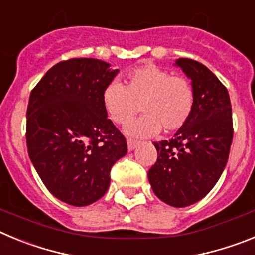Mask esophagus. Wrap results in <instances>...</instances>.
Segmentation results:
<instances>
[{
	"label": "esophagus",
	"mask_w": 255,
	"mask_h": 255,
	"mask_svg": "<svg viewBox=\"0 0 255 255\" xmlns=\"http://www.w3.org/2000/svg\"><path fill=\"white\" fill-rule=\"evenodd\" d=\"M139 145V141L136 140H131V139H128V149L131 152V150H134L135 148L138 147Z\"/></svg>",
	"instance_id": "34e87169"
}]
</instances>
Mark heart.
Returning a JSON list of instances; mask_svg holds the SVG:
<instances>
[{
	"label": "heart",
	"instance_id": "1",
	"mask_svg": "<svg viewBox=\"0 0 255 255\" xmlns=\"http://www.w3.org/2000/svg\"><path fill=\"white\" fill-rule=\"evenodd\" d=\"M102 102L116 124H126L140 111L144 116L128 124L125 132L135 138H149L172 132L185 125L195 106L194 87L188 78L148 64L135 67L125 85L112 82L105 88Z\"/></svg>",
	"mask_w": 255,
	"mask_h": 255
}]
</instances>
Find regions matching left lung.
I'll list each match as a JSON object with an SVG mask.
<instances>
[{
	"instance_id": "obj_1",
	"label": "left lung",
	"mask_w": 255,
	"mask_h": 255,
	"mask_svg": "<svg viewBox=\"0 0 255 255\" xmlns=\"http://www.w3.org/2000/svg\"><path fill=\"white\" fill-rule=\"evenodd\" d=\"M195 92L193 114L170 140L154 141L157 162L148 171L154 194L172 207L206 197L225 170L233 143V111L226 87L208 67L179 58Z\"/></svg>"
}]
</instances>
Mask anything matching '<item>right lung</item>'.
I'll use <instances>...</instances> for the list:
<instances>
[{
  "instance_id": "add662e5",
  "label": "right lung",
  "mask_w": 255,
  "mask_h": 255,
  "mask_svg": "<svg viewBox=\"0 0 255 255\" xmlns=\"http://www.w3.org/2000/svg\"><path fill=\"white\" fill-rule=\"evenodd\" d=\"M97 58L61 61L31 91L26 110L29 158L57 199L84 207L102 198L110 172L128 153L126 139L107 119L105 88L119 70Z\"/></svg>"
}]
</instances>
